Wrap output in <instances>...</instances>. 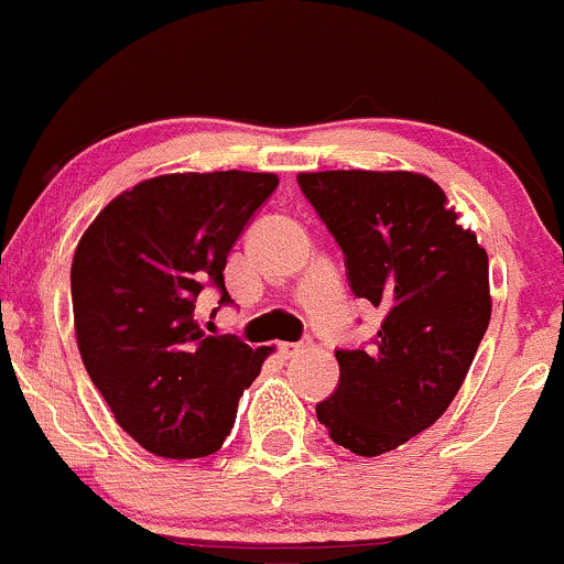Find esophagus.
I'll list each match as a JSON object with an SVG mask.
<instances>
[{
  "mask_svg": "<svg viewBox=\"0 0 564 564\" xmlns=\"http://www.w3.org/2000/svg\"><path fill=\"white\" fill-rule=\"evenodd\" d=\"M299 352H304V345H301V341H282V345H280V356L282 358H295Z\"/></svg>",
  "mask_w": 564,
  "mask_h": 564,
  "instance_id": "1",
  "label": "esophagus"
}]
</instances>
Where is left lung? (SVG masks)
Returning a JSON list of instances; mask_svg holds the SVG:
<instances>
[{
  "instance_id": "1",
  "label": "left lung",
  "mask_w": 564,
  "mask_h": 564,
  "mask_svg": "<svg viewBox=\"0 0 564 564\" xmlns=\"http://www.w3.org/2000/svg\"><path fill=\"white\" fill-rule=\"evenodd\" d=\"M299 187L345 252L352 293L382 315L369 347L336 350L339 388L317 421L352 454H388L462 388L491 321L489 254L421 173H299Z\"/></svg>"
}]
</instances>
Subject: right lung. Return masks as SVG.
Listing matches in <instances>:
<instances>
[{
    "label": "right lung",
    "mask_w": 564,
    "mask_h": 564,
    "mask_svg": "<svg viewBox=\"0 0 564 564\" xmlns=\"http://www.w3.org/2000/svg\"><path fill=\"white\" fill-rule=\"evenodd\" d=\"M276 184L274 173L249 171L147 178L80 236L69 271L80 358L116 423L149 454L223 448L271 352L208 336L195 306L206 284L230 304L228 252Z\"/></svg>",
    "instance_id": "obj_1"
}]
</instances>
